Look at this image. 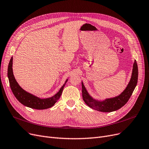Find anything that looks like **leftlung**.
<instances>
[{
	"label": "left lung",
	"mask_w": 149,
	"mask_h": 149,
	"mask_svg": "<svg viewBox=\"0 0 149 149\" xmlns=\"http://www.w3.org/2000/svg\"><path fill=\"white\" fill-rule=\"evenodd\" d=\"M138 78V65L134 61L132 74L130 81L126 88L118 96L114 98H107L103 101H98L93 98L87 92L85 86L82 82V98L86 104L90 108L101 112H110L121 108L127 102L134 90L137 85Z\"/></svg>",
	"instance_id": "8db88e82"
}]
</instances>
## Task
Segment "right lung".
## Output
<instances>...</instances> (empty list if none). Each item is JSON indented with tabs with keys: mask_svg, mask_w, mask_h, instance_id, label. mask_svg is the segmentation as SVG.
Listing matches in <instances>:
<instances>
[{
	"mask_svg": "<svg viewBox=\"0 0 149 149\" xmlns=\"http://www.w3.org/2000/svg\"><path fill=\"white\" fill-rule=\"evenodd\" d=\"M13 57L11 58L8 67V78L10 86L15 97L19 102L29 108L35 109H45L51 108L61 97L63 89L68 79L65 81L59 91L54 96L47 98H40L22 89L16 81L13 73Z\"/></svg>",
	"mask_w": 149,
	"mask_h": 149,
	"instance_id": "right-lung-1",
	"label": "right lung"
}]
</instances>
